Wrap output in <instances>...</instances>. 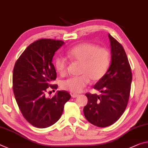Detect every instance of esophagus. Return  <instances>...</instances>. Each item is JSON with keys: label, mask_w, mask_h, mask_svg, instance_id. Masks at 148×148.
<instances>
[{"label": "esophagus", "mask_w": 148, "mask_h": 148, "mask_svg": "<svg viewBox=\"0 0 148 148\" xmlns=\"http://www.w3.org/2000/svg\"><path fill=\"white\" fill-rule=\"evenodd\" d=\"M72 98H77V96H79V94H71Z\"/></svg>", "instance_id": "obj_1"}]
</instances>
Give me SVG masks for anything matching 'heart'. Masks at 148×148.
Returning <instances> with one entry per match:
<instances>
[{"label": "heart", "mask_w": 148, "mask_h": 148, "mask_svg": "<svg viewBox=\"0 0 148 148\" xmlns=\"http://www.w3.org/2000/svg\"><path fill=\"white\" fill-rule=\"evenodd\" d=\"M66 54L72 61L81 64L79 71L81 75L70 77L62 83L63 89L73 93L83 91L90 79L94 82L100 81L106 75L110 64V51L90 43L77 45L67 51ZM67 64V60L64 57L58 56L55 59V68L62 75L66 73Z\"/></svg>", "instance_id": "obj_1"}]
</instances>
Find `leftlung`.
I'll use <instances>...</instances> for the list:
<instances>
[{"label":"left lung","instance_id":"8db88e82","mask_svg":"<svg viewBox=\"0 0 148 148\" xmlns=\"http://www.w3.org/2000/svg\"><path fill=\"white\" fill-rule=\"evenodd\" d=\"M111 62L102 79L94 88L101 94L86 93L88 103L83 109L89 123L99 127L115 123L124 113L129 101L132 71L123 46L109 34Z\"/></svg>","mask_w":148,"mask_h":148}]
</instances>
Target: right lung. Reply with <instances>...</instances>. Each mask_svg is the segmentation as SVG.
<instances>
[{
    "label": "right lung",
    "mask_w": 148,
    "mask_h": 148,
    "mask_svg": "<svg viewBox=\"0 0 148 148\" xmlns=\"http://www.w3.org/2000/svg\"><path fill=\"white\" fill-rule=\"evenodd\" d=\"M64 44L60 40L42 38L27 47L14 65L13 91L16 102L25 119L34 127L44 129L56 123L71 95L65 90L58 91L51 98L46 97L56 71L52 64L55 52Z\"/></svg>",
    "instance_id": "right-lung-1"
}]
</instances>
